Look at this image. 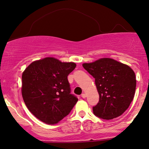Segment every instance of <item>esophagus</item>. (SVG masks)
<instances>
[{
	"mask_svg": "<svg viewBox=\"0 0 149 149\" xmlns=\"http://www.w3.org/2000/svg\"><path fill=\"white\" fill-rule=\"evenodd\" d=\"M81 97L83 98H84L86 97V95L85 93H82V94H81Z\"/></svg>",
	"mask_w": 149,
	"mask_h": 149,
	"instance_id": "esophagus-1",
	"label": "esophagus"
}]
</instances>
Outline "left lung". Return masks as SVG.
<instances>
[{"instance_id": "obj_1", "label": "left lung", "mask_w": 149, "mask_h": 149, "mask_svg": "<svg viewBox=\"0 0 149 149\" xmlns=\"http://www.w3.org/2000/svg\"><path fill=\"white\" fill-rule=\"evenodd\" d=\"M83 68L95 79L99 101L93 107L96 117L112 119L122 115L134 96L136 79L127 65L110 58L84 63Z\"/></svg>"}]
</instances>
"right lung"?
I'll list each match as a JSON object with an SVG mask.
<instances>
[{"label": "right lung", "mask_w": 149, "mask_h": 149, "mask_svg": "<svg viewBox=\"0 0 149 149\" xmlns=\"http://www.w3.org/2000/svg\"><path fill=\"white\" fill-rule=\"evenodd\" d=\"M75 63L53 57L32 62L22 74V93L29 111L47 124H55L70 113L77 98L71 94L68 75Z\"/></svg>", "instance_id": "obj_1"}]
</instances>
